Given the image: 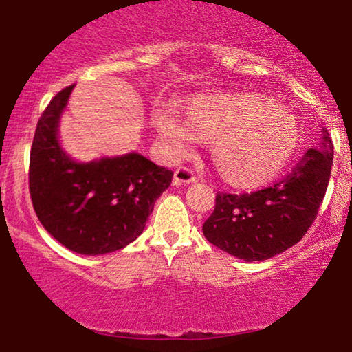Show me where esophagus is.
<instances>
[{"label": "esophagus", "instance_id": "34e87169", "mask_svg": "<svg viewBox=\"0 0 352 352\" xmlns=\"http://www.w3.org/2000/svg\"><path fill=\"white\" fill-rule=\"evenodd\" d=\"M193 182H197V177L193 175V172L188 167H179L173 173V184L175 185L193 184Z\"/></svg>", "mask_w": 352, "mask_h": 352}]
</instances>
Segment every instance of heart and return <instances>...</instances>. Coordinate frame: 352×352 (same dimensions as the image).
Here are the masks:
<instances>
[{
	"label": "heart",
	"instance_id": "heart-1",
	"mask_svg": "<svg viewBox=\"0 0 352 352\" xmlns=\"http://www.w3.org/2000/svg\"><path fill=\"white\" fill-rule=\"evenodd\" d=\"M166 154L179 161L199 141H211V155L226 180L256 186L283 170L297 143V126L278 104L263 96H221L195 100L186 120L173 107L154 115Z\"/></svg>",
	"mask_w": 352,
	"mask_h": 352
}]
</instances>
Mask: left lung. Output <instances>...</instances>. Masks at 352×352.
<instances>
[{"mask_svg":"<svg viewBox=\"0 0 352 352\" xmlns=\"http://www.w3.org/2000/svg\"><path fill=\"white\" fill-rule=\"evenodd\" d=\"M333 143L327 128L291 173L268 188L243 195L217 193L203 234L212 245L243 261H263L296 245L309 230L327 193Z\"/></svg>","mask_w":352,"mask_h":352,"instance_id":"obj_1","label":"left lung"}]
</instances>
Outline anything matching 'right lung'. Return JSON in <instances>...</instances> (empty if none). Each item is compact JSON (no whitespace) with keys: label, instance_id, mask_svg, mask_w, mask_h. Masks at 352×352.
I'll list each match as a JSON object with an SVG mask.
<instances>
[{"label":"right lung","instance_id":"obj_1","mask_svg":"<svg viewBox=\"0 0 352 352\" xmlns=\"http://www.w3.org/2000/svg\"><path fill=\"white\" fill-rule=\"evenodd\" d=\"M73 87L58 92L37 123L30 149V198L38 221L61 245L81 255H105L143 234L173 172L138 153L91 162L66 154L58 128Z\"/></svg>","mask_w":352,"mask_h":352}]
</instances>
